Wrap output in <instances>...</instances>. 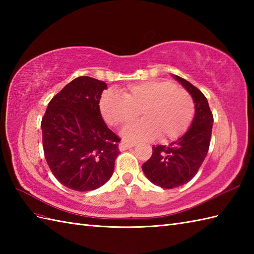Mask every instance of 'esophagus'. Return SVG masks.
<instances>
[{"label":"esophagus","instance_id":"obj_1","mask_svg":"<svg viewBox=\"0 0 254 254\" xmlns=\"http://www.w3.org/2000/svg\"><path fill=\"white\" fill-rule=\"evenodd\" d=\"M134 147V144H128V143H126V142H121L120 145H119V148H120V150H127V149H130Z\"/></svg>","mask_w":254,"mask_h":254}]
</instances>
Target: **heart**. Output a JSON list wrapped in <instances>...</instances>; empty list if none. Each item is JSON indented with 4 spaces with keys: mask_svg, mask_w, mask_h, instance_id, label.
I'll return each mask as SVG.
<instances>
[{
    "mask_svg": "<svg viewBox=\"0 0 254 254\" xmlns=\"http://www.w3.org/2000/svg\"><path fill=\"white\" fill-rule=\"evenodd\" d=\"M99 111L111 127H121L143 116V120L128 124L122 136L128 142L148 141L158 136L161 142L180 137L193 120L194 102L185 89L168 80H146L120 90H106L99 99Z\"/></svg>",
    "mask_w": 254,
    "mask_h": 254,
    "instance_id": "b5f03b06",
    "label": "heart"
}]
</instances>
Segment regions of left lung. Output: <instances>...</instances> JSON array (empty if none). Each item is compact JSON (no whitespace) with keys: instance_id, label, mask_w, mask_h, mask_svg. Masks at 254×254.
Segmentation results:
<instances>
[{"instance_id":"left-lung-1","label":"left lung","mask_w":254,"mask_h":254,"mask_svg":"<svg viewBox=\"0 0 254 254\" xmlns=\"http://www.w3.org/2000/svg\"><path fill=\"white\" fill-rule=\"evenodd\" d=\"M175 78L192 96L195 115L190 128L180 138L169 145L153 146L152 157L142 166L147 179L164 189L186 185L197 174L208 152L214 121L202 91L178 75Z\"/></svg>"}]
</instances>
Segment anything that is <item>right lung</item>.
Here are the masks:
<instances>
[{
  "label": "right lung",
  "instance_id": "obj_1",
  "mask_svg": "<svg viewBox=\"0 0 254 254\" xmlns=\"http://www.w3.org/2000/svg\"><path fill=\"white\" fill-rule=\"evenodd\" d=\"M107 84L88 76L68 83L48 105L41 121L47 164L57 180L75 191H93L110 179L120 138L102 120Z\"/></svg>",
  "mask_w": 254,
  "mask_h": 254
}]
</instances>
